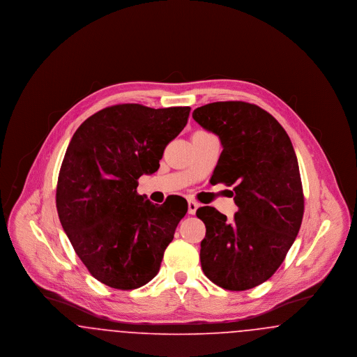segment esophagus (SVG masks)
<instances>
[{
  "mask_svg": "<svg viewBox=\"0 0 357 357\" xmlns=\"http://www.w3.org/2000/svg\"><path fill=\"white\" fill-rule=\"evenodd\" d=\"M199 207V204L195 201H188V214L194 215L197 213V208Z\"/></svg>",
  "mask_w": 357,
  "mask_h": 357,
  "instance_id": "esophagus-1",
  "label": "esophagus"
}]
</instances>
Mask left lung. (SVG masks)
I'll return each mask as SVG.
<instances>
[{
	"mask_svg": "<svg viewBox=\"0 0 357 357\" xmlns=\"http://www.w3.org/2000/svg\"><path fill=\"white\" fill-rule=\"evenodd\" d=\"M194 120L218 135L221 156L214 183L234 186V220L210 206L197 217L206 226L201 265L227 290H248L269 280L285 259L304 215L297 156L287 131L269 112L245 102L198 107Z\"/></svg>",
	"mask_w": 357,
	"mask_h": 357,
	"instance_id": "8db88e82",
	"label": "left lung"
}]
</instances>
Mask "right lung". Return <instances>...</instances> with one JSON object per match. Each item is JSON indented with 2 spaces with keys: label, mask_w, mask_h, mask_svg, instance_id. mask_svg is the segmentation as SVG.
<instances>
[{
  "label": "right lung",
  "mask_w": 357,
  "mask_h": 357,
  "mask_svg": "<svg viewBox=\"0 0 357 357\" xmlns=\"http://www.w3.org/2000/svg\"><path fill=\"white\" fill-rule=\"evenodd\" d=\"M190 109L118 104L89 116L70 139L56 207L76 255L107 287L131 290L151 281L186 215L185 198L158 206L136 187L143 174L158 171Z\"/></svg>",
  "instance_id": "right-lung-1"
}]
</instances>
